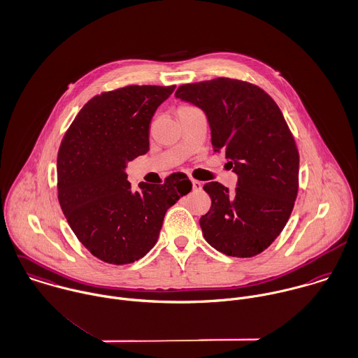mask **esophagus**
Segmentation results:
<instances>
[{"label":"esophagus","instance_id":"esophagus-1","mask_svg":"<svg viewBox=\"0 0 358 358\" xmlns=\"http://www.w3.org/2000/svg\"><path fill=\"white\" fill-rule=\"evenodd\" d=\"M192 183H193V190H201V187H203V183L200 182V180H196V179H193L192 180Z\"/></svg>","mask_w":358,"mask_h":358}]
</instances>
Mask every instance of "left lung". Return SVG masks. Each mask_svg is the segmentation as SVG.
I'll return each mask as SVG.
<instances>
[{"label":"left lung","instance_id":"obj_1","mask_svg":"<svg viewBox=\"0 0 358 358\" xmlns=\"http://www.w3.org/2000/svg\"><path fill=\"white\" fill-rule=\"evenodd\" d=\"M175 96L206 113L214 152L238 175L234 194L218 182L204 185L211 197L200 218L204 238L231 257L261 254L283 231L299 193V150L282 111L261 87L229 78L182 85Z\"/></svg>","mask_w":358,"mask_h":358}]
</instances>
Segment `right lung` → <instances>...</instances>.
I'll return each mask as SVG.
<instances>
[{"label": "right lung", "mask_w": 358, "mask_h": 358, "mask_svg": "<svg viewBox=\"0 0 358 358\" xmlns=\"http://www.w3.org/2000/svg\"><path fill=\"white\" fill-rule=\"evenodd\" d=\"M173 86H124L93 97L71 123L57 158L58 201L79 241L99 259L123 265L157 243L165 213L192 190L183 172L131 190L126 161L148 151L150 123Z\"/></svg>", "instance_id": "add662e5"}]
</instances>
